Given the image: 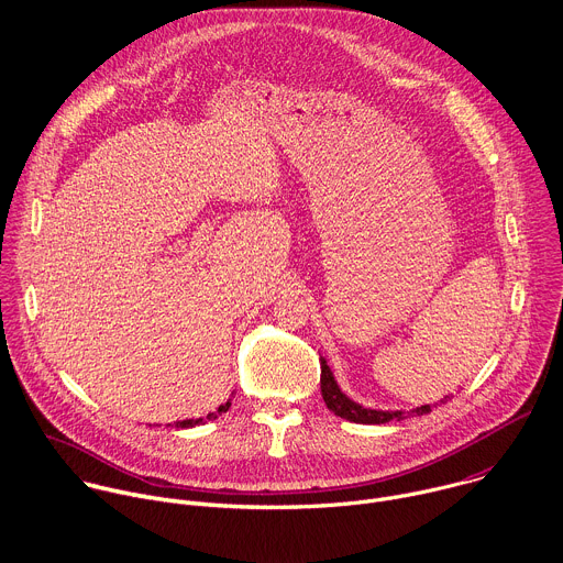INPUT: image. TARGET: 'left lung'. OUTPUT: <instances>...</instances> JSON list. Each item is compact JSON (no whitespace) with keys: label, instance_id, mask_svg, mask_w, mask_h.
Masks as SVG:
<instances>
[{"label":"left lung","instance_id":"8db88e82","mask_svg":"<svg viewBox=\"0 0 563 563\" xmlns=\"http://www.w3.org/2000/svg\"><path fill=\"white\" fill-rule=\"evenodd\" d=\"M321 396L328 405V409L334 413V416H341L350 422H358V424H385L389 420H402L405 416H422V413H429L431 407L429 405H422V407H416L411 411H380V409H367V407H361L358 402L350 400L336 385L330 367L325 365V361L321 358ZM446 400V398H444ZM442 400V402H444Z\"/></svg>","mask_w":563,"mask_h":563}]
</instances>
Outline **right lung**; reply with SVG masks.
Instances as JSON below:
<instances>
[{"instance_id": "obj_1", "label": "right lung", "mask_w": 563, "mask_h": 563, "mask_svg": "<svg viewBox=\"0 0 563 563\" xmlns=\"http://www.w3.org/2000/svg\"><path fill=\"white\" fill-rule=\"evenodd\" d=\"M229 407H231V400H227L224 405H220L216 413H209V416H207V420H216L220 413L229 411ZM200 422H202V418H196V420H183V422H176V427H196V424H200Z\"/></svg>"}]
</instances>
